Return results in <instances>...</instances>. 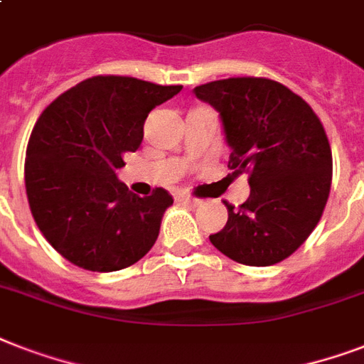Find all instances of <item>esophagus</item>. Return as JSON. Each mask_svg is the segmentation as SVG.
<instances>
[{
	"instance_id": "34e87169",
	"label": "esophagus",
	"mask_w": 364,
	"mask_h": 364,
	"mask_svg": "<svg viewBox=\"0 0 364 364\" xmlns=\"http://www.w3.org/2000/svg\"><path fill=\"white\" fill-rule=\"evenodd\" d=\"M177 200H179V202H183V204H191V205H198L200 204L198 198H194V196H188V194H179V196H177Z\"/></svg>"
}]
</instances>
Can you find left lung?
Here are the masks:
<instances>
[{
    "mask_svg": "<svg viewBox=\"0 0 364 364\" xmlns=\"http://www.w3.org/2000/svg\"><path fill=\"white\" fill-rule=\"evenodd\" d=\"M219 111L228 168L249 176V198L227 204L228 221L210 240L247 266H272L308 240L327 205L333 153L319 117L299 94L266 77H230L194 88Z\"/></svg>",
    "mask_w": 364,
    "mask_h": 364,
    "instance_id": "left-lung-1",
    "label": "left lung"
}]
</instances>
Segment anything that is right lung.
Segmentation results:
<instances>
[{
	"label": "right lung",
	"instance_id": "obj_1",
	"mask_svg": "<svg viewBox=\"0 0 364 364\" xmlns=\"http://www.w3.org/2000/svg\"><path fill=\"white\" fill-rule=\"evenodd\" d=\"M181 88L96 75L60 94L37 119L26 149L28 204L45 240L71 264L122 270L154 245L171 194L159 187L139 198L115 171L141 145L149 113Z\"/></svg>",
	"mask_w": 364,
	"mask_h": 364
}]
</instances>
